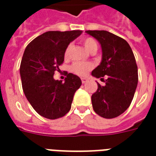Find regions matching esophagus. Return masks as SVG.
I'll use <instances>...</instances> for the list:
<instances>
[{
    "label": "esophagus",
    "mask_w": 156,
    "mask_h": 156,
    "mask_svg": "<svg viewBox=\"0 0 156 156\" xmlns=\"http://www.w3.org/2000/svg\"><path fill=\"white\" fill-rule=\"evenodd\" d=\"M88 81V79L87 78H81V82L83 83V84H85V83H86Z\"/></svg>",
    "instance_id": "1"
}]
</instances>
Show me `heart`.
<instances>
[{
  "label": "heart",
  "instance_id": "b5f03b06",
  "mask_svg": "<svg viewBox=\"0 0 156 156\" xmlns=\"http://www.w3.org/2000/svg\"><path fill=\"white\" fill-rule=\"evenodd\" d=\"M83 45L85 46V48L88 52H96L98 49V45L95 40L92 38H86L83 41ZM69 52V47H67L66 51L65 52V56H67ZM93 65L90 62H76L72 65L71 66V70L72 72L80 76H86L90 70H91Z\"/></svg>",
  "mask_w": 156,
  "mask_h": 156
}]
</instances>
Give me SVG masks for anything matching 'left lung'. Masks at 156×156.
Instances as JSON below:
<instances>
[{"label": "left lung", "mask_w": 156, "mask_h": 156, "mask_svg": "<svg viewBox=\"0 0 156 156\" xmlns=\"http://www.w3.org/2000/svg\"><path fill=\"white\" fill-rule=\"evenodd\" d=\"M101 44V64L92 70V76H105V86L99 83L91 102L96 114L106 119L119 116L128 109L138 84L136 59L128 42L106 30H86Z\"/></svg>", "instance_id": "obj_1"}]
</instances>
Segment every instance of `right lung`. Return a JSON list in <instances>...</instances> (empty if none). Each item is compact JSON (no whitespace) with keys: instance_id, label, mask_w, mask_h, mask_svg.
<instances>
[{"instance_id":"add662e5","label":"right lung","mask_w":156,"mask_h":156,"mask_svg":"<svg viewBox=\"0 0 156 156\" xmlns=\"http://www.w3.org/2000/svg\"><path fill=\"white\" fill-rule=\"evenodd\" d=\"M82 30L47 31L27 45L20 74L24 94L41 116L55 120L64 116L71 107L75 93L81 86L79 76L69 73L62 80H55V70L64 61L66 50Z\"/></svg>"}]
</instances>
